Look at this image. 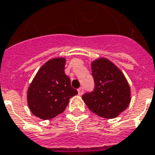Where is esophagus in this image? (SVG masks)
<instances>
[{
	"mask_svg": "<svg viewBox=\"0 0 155 155\" xmlns=\"http://www.w3.org/2000/svg\"><path fill=\"white\" fill-rule=\"evenodd\" d=\"M83 93H84V88L83 87H80V88L78 89V94L81 96V95H83Z\"/></svg>",
	"mask_w": 155,
	"mask_h": 155,
	"instance_id": "1",
	"label": "esophagus"
}]
</instances>
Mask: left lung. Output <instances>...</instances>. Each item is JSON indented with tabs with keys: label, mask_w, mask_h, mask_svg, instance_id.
Listing matches in <instances>:
<instances>
[{
	"label": "left lung",
	"mask_w": 155,
	"mask_h": 155,
	"mask_svg": "<svg viewBox=\"0 0 155 155\" xmlns=\"http://www.w3.org/2000/svg\"><path fill=\"white\" fill-rule=\"evenodd\" d=\"M95 86L82 99L91 111L104 118H114L130 103V87L117 67L107 59L91 64Z\"/></svg>",
	"instance_id": "1"
}]
</instances>
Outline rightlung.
Wrapping results in <instances>:
<instances>
[{
	"instance_id": "right-lung-1",
	"label": "right lung",
	"mask_w": 155,
	"mask_h": 155,
	"mask_svg": "<svg viewBox=\"0 0 155 155\" xmlns=\"http://www.w3.org/2000/svg\"><path fill=\"white\" fill-rule=\"evenodd\" d=\"M65 59L45 63L37 73L28 91V103L33 115L48 120L62 113L70 98L77 95L64 74Z\"/></svg>"
}]
</instances>
